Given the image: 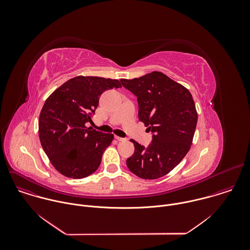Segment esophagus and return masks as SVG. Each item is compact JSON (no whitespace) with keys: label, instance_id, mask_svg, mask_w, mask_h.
I'll return each instance as SVG.
<instances>
[{"label":"esophagus","instance_id":"esophagus-1","mask_svg":"<svg viewBox=\"0 0 250 250\" xmlns=\"http://www.w3.org/2000/svg\"><path fill=\"white\" fill-rule=\"evenodd\" d=\"M114 138H115V140H116V141H118V142H123V141H125V139H124V138H120V137H117V136H116V137H114Z\"/></svg>","mask_w":250,"mask_h":250}]
</instances>
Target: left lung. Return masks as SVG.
I'll return each instance as SVG.
<instances>
[{"instance_id":"left-lung-1","label":"left lung","mask_w":250,"mask_h":250,"mask_svg":"<svg viewBox=\"0 0 250 250\" xmlns=\"http://www.w3.org/2000/svg\"><path fill=\"white\" fill-rule=\"evenodd\" d=\"M120 82L137 96L139 119L152 134L146 147L131 140L135 152L127 159V167L141 178L163 177L178 166L190 148L197 124L192 96L162 72Z\"/></svg>"}]
</instances>
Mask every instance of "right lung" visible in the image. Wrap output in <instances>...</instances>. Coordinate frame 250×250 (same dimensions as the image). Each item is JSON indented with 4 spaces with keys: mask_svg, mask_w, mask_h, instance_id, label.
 Listing matches in <instances>:
<instances>
[{
    "mask_svg": "<svg viewBox=\"0 0 250 250\" xmlns=\"http://www.w3.org/2000/svg\"><path fill=\"white\" fill-rule=\"evenodd\" d=\"M121 87L118 80L78 76L56 89L41 109L39 140L54 167L68 178H84L97 170L113 135L86 128L101 94Z\"/></svg>",
    "mask_w": 250,
    "mask_h": 250,
    "instance_id": "1",
    "label": "right lung"
}]
</instances>
